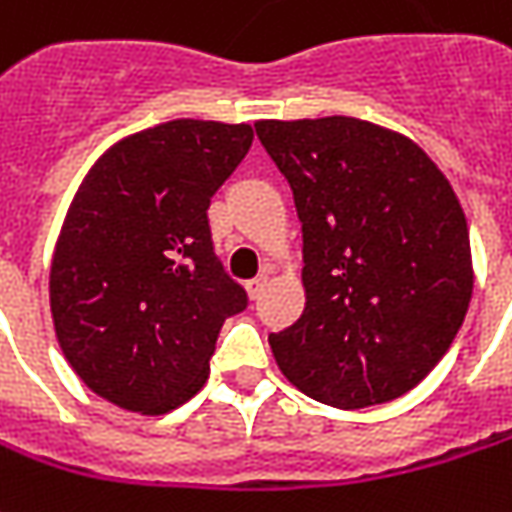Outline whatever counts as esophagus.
Wrapping results in <instances>:
<instances>
[{"mask_svg":"<svg viewBox=\"0 0 512 512\" xmlns=\"http://www.w3.org/2000/svg\"><path fill=\"white\" fill-rule=\"evenodd\" d=\"M269 285V274H260L255 280H249L246 283V294H249V300H257L260 294H263V288Z\"/></svg>","mask_w":512,"mask_h":512,"instance_id":"1","label":"esophagus"}]
</instances>
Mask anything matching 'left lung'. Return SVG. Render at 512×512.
<instances>
[{"label": "left lung", "mask_w": 512, "mask_h": 512, "mask_svg": "<svg viewBox=\"0 0 512 512\" xmlns=\"http://www.w3.org/2000/svg\"><path fill=\"white\" fill-rule=\"evenodd\" d=\"M255 128L302 224L305 311L269 336L277 367L333 409L401 398L446 356L474 294L460 198L384 125L336 114Z\"/></svg>", "instance_id": "1"}]
</instances>
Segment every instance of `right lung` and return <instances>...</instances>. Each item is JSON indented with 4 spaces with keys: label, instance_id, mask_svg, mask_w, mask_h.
<instances>
[{
    "label": "right lung",
    "instance_id": "1",
    "mask_svg": "<svg viewBox=\"0 0 512 512\" xmlns=\"http://www.w3.org/2000/svg\"><path fill=\"white\" fill-rule=\"evenodd\" d=\"M252 139L249 123L170 120L83 176L52 252L50 311L69 367L103 401L165 415L204 387L218 330L246 308L207 210Z\"/></svg>",
    "mask_w": 512,
    "mask_h": 512
}]
</instances>
